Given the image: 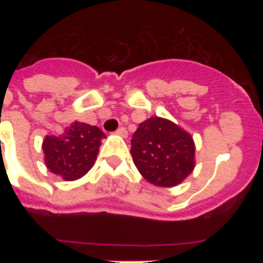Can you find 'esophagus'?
Wrapping results in <instances>:
<instances>
[{
  "mask_svg": "<svg viewBox=\"0 0 263 263\" xmlns=\"http://www.w3.org/2000/svg\"><path fill=\"white\" fill-rule=\"evenodd\" d=\"M116 133H117L118 136H121V137H126L127 136V130L125 129L124 126H120L117 129V132H116Z\"/></svg>",
  "mask_w": 263,
  "mask_h": 263,
  "instance_id": "esophagus-1",
  "label": "esophagus"
}]
</instances>
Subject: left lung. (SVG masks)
I'll list each match as a JSON object with an SVG mask.
<instances>
[{
    "label": "left lung",
    "instance_id": "obj_1",
    "mask_svg": "<svg viewBox=\"0 0 263 263\" xmlns=\"http://www.w3.org/2000/svg\"><path fill=\"white\" fill-rule=\"evenodd\" d=\"M130 153L143 178L159 187L182 183L195 167L192 137L160 117H152L139 124L132 137Z\"/></svg>",
    "mask_w": 263,
    "mask_h": 263
}]
</instances>
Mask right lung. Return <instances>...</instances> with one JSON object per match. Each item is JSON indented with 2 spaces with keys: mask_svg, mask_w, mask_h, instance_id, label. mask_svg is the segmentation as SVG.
Listing matches in <instances>:
<instances>
[{
  "mask_svg": "<svg viewBox=\"0 0 263 263\" xmlns=\"http://www.w3.org/2000/svg\"><path fill=\"white\" fill-rule=\"evenodd\" d=\"M103 138L105 134L99 127L75 121L63 136L45 138L46 166L66 180H76L92 168Z\"/></svg>",
  "mask_w": 263,
  "mask_h": 263,
  "instance_id": "add662e5",
  "label": "right lung"
}]
</instances>
